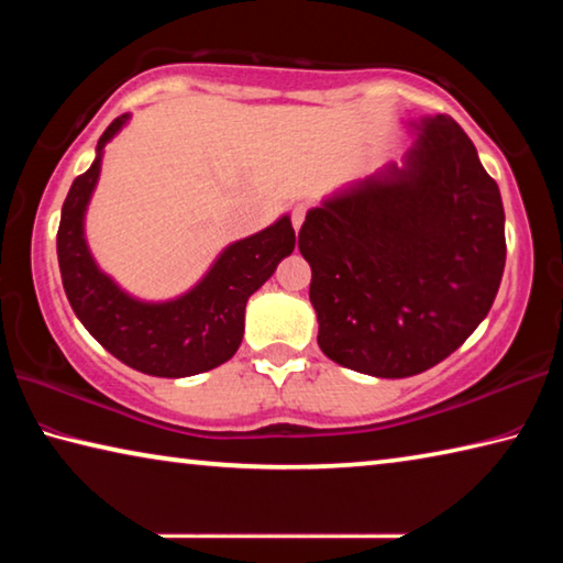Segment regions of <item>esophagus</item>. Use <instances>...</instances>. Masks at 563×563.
Returning <instances> with one entry per match:
<instances>
[{
    "mask_svg": "<svg viewBox=\"0 0 563 563\" xmlns=\"http://www.w3.org/2000/svg\"><path fill=\"white\" fill-rule=\"evenodd\" d=\"M305 213H308V206H305V203H298L292 208V228H295V231H300V225L305 221Z\"/></svg>",
    "mask_w": 563,
    "mask_h": 563,
    "instance_id": "1",
    "label": "esophagus"
}]
</instances>
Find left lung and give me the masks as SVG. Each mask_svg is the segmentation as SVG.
I'll use <instances>...</instances> for the list:
<instances>
[{"mask_svg":"<svg viewBox=\"0 0 563 563\" xmlns=\"http://www.w3.org/2000/svg\"><path fill=\"white\" fill-rule=\"evenodd\" d=\"M419 131L405 166L305 216L318 345L342 367L412 377L450 357L497 298L507 241L499 186L450 117Z\"/></svg>","mask_w":563,"mask_h":563,"instance_id":"left-lung-1","label":"left lung"}]
</instances>
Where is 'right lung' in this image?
<instances>
[{
  "label": "right lung",
  "mask_w": 563,
  "mask_h": 563,
  "mask_svg": "<svg viewBox=\"0 0 563 563\" xmlns=\"http://www.w3.org/2000/svg\"><path fill=\"white\" fill-rule=\"evenodd\" d=\"M129 113L101 133L97 158L76 176L62 206L56 255L64 292L76 318L103 350L139 373L154 377H190L208 373L235 355L245 328V302L292 253L295 231L288 216L218 255L203 280L166 302H141L123 292L93 263L84 213L97 188L103 146L117 136Z\"/></svg>",
  "instance_id": "right-lung-1"
}]
</instances>
